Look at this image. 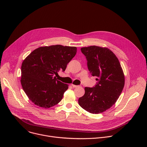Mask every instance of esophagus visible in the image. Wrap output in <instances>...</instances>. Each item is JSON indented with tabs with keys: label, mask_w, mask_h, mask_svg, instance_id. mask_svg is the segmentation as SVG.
I'll return each mask as SVG.
<instances>
[{
	"label": "esophagus",
	"mask_w": 147,
	"mask_h": 147,
	"mask_svg": "<svg viewBox=\"0 0 147 147\" xmlns=\"http://www.w3.org/2000/svg\"><path fill=\"white\" fill-rule=\"evenodd\" d=\"M71 86L73 87V88H76V87H78V86H76V85H74V84H71Z\"/></svg>",
	"instance_id": "esophagus-1"
}]
</instances>
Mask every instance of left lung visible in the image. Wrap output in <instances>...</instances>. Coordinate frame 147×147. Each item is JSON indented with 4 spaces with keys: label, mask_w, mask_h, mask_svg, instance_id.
Returning a JSON list of instances; mask_svg holds the SVG:
<instances>
[{
    "label": "left lung",
    "mask_w": 147,
    "mask_h": 147,
    "mask_svg": "<svg viewBox=\"0 0 147 147\" xmlns=\"http://www.w3.org/2000/svg\"><path fill=\"white\" fill-rule=\"evenodd\" d=\"M81 51L90 73L98 82L92 88H85L78 103L91 113H100L112 107L120 95L124 86L123 71L116 55L107 48L90 46Z\"/></svg>",
    "instance_id": "1"
}]
</instances>
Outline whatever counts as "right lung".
<instances>
[{
	"label": "right lung",
	"mask_w": 147,
	"mask_h": 147,
	"mask_svg": "<svg viewBox=\"0 0 147 147\" xmlns=\"http://www.w3.org/2000/svg\"><path fill=\"white\" fill-rule=\"evenodd\" d=\"M76 52V47L56 45L38 48L25 59L21 83L35 105L49 108L61 101L69 85L57 80L54 76L65 71Z\"/></svg>",
	"instance_id": "obj_1"
}]
</instances>
